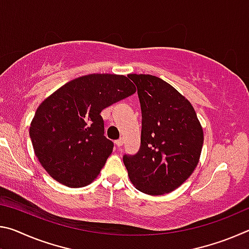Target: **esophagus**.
<instances>
[{
    "instance_id": "34e87169",
    "label": "esophagus",
    "mask_w": 249,
    "mask_h": 249,
    "mask_svg": "<svg viewBox=\"0 0 249 249\" xmlns=\"http://www.w3.org/2000/svg\"><path fill=\"white\" fill-rule=\"evenodd\" d=\"M123 144H124V140H123V138H122V137L119 138V140L115 141V145H116L117 147H121Z\"/></svg>"
}]
</instances>
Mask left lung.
<instances>
[{
	"label": "left lung",
	"mask_w": 249,
	"mask_h": 249,
	"mask_svg": "<svg viewBox=\"0 0 249 249\" xmlns=\"http://www.w3.org/2000/svg\"><path fill=\"white\" fill-rule=\"evenodd\" d=\"M136 84L142 109L137 154L124 155L137 190L161 196L180 187L199 162L203 129L191 103L174 87L150 74H128Z\"/></svg>",
	"instance_id": "obj_1"
}]
</instances>
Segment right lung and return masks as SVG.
I'll return each instance as SVG.
<instances>
[{
	"label": "right lung",
	"mask_w": 249,
	"mask_h": 249,
	"mask_svg": "<svg viewBox=\"0 0 249 249\" xmlns=\"http://www.w3.org/2000/svg\"><path fill=\"white\" fill-rule=\"evenodd\" d=\"M135 92L125 75L94 73L71 80L39 105L29 136L52 178L70 188L96 178L114 147L104 136L101 112Z\"/></svg>",
	"instance_id": "obj_1"
}]
</instances>
